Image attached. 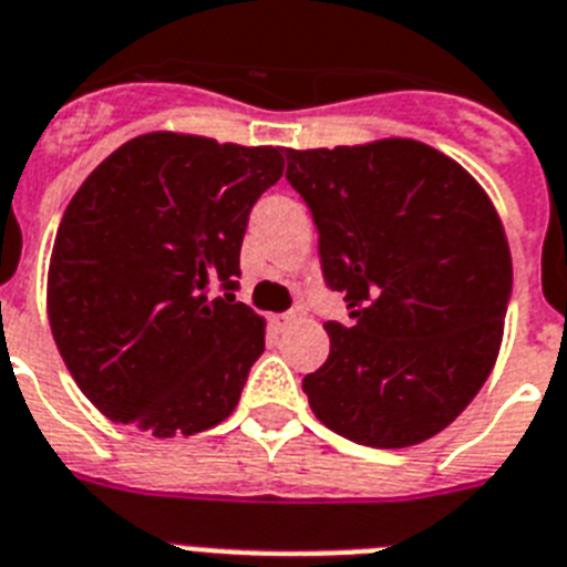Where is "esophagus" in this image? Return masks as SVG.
<instances>
[{
	"label": "esophagus",
	"mask_w": 567,
	"mask_h": 567,
	"mask_svg": "<svg viewBox=\"0 0 567 567\" xmlns=\"http://www.w3.org/2000/svg\"><path fill=\"white\" fill-rule=\"evenodd\" d=\"M293 322H297V313H293V311L274 313V317H270V326H274L276 331H288V328H291Z\"/></svg>",
	"instance_id": "1"
}]
</instances>
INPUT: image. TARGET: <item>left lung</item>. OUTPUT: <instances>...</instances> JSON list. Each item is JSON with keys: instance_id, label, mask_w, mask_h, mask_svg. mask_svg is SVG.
Listing matches in <instances>:
<instances>
[{"instance_id": "1", "label": "left lung", "mask_w": 567, "mask_h": 567, "mask_svg": "<svg viewBox=\"0 0 567 567\" xmlns=\"http://www.w3.org/2000/svg\"><path fill=\"white\" fill-rule=\"evenodd\" d=\"M285 158L351 317L326 322L331 354L302 380L311 412L354 444H423L496 365L513 285L502 218L458 161L412 137Z\"/></svg>"}]
</instances>
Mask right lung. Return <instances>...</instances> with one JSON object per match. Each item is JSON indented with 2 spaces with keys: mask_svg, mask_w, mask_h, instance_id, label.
<instances>
[{
  "mask_svg": "<svg viewBox=\"0 0 567 567\" xmlns=\"http://www.w3.org/2000/svg\"><path fill=\"white\" fill-rule=\"evenodd\" d=\"M279 146L146 132L80 184L49 261L51 334L80 392L155 437L239 403L265 320L236 302L247 216L282 178ZM221 281L228 293L212 297Z\"/></svg>",
  "mask_w": 567,
  "mask_h": 567,
  "instance_id": "1",
  "label": "right lung"
}]
</instances>
